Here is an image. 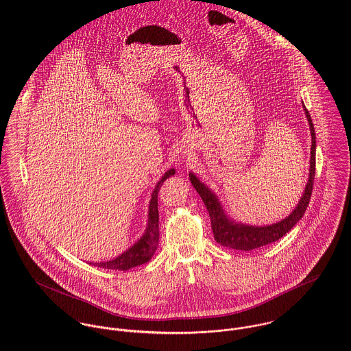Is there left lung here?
Masks as SVG:
<instances>
[{
    "instance_id": "left-lung-1",
    "label": "left lung",
    "mask_w": 351,
    "mask_h": 351,
    "mask_svg": "<svg viewBox=\"0 0 351 351\" xmlns=\"http://www.w3.org/2000/svg\"><path fill=\"white\" fill-rule=\"evenodd\" d=\"M304 112L306 116V120L309 123L311 136H312V146H311V160H309V178L305 185V191L301 196L300 201L296 206V209L285 219H282L278 223H274L271 226H263V227H255V226H247L242 223H237L228 216H226L223 206L220 205V201L215 196V193L205 186L200 180L193 174L189 173V178L197 193L200 195L201 199L204 201L212 224V231L215 241L224 246L234 250L250 251L258 249L261 246H266L269 243H273L278 239H281L287 232H289L298 221L305 213V209L311 200L312 188H313V180H315V165H316V136H315V128L312 124V119L306 108L304 106Z\"/></svg>"
}]
</instances>
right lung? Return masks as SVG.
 Wrapping results in <instances>:
<instances>
[{"label": "right lung", "instance_id": "right-lung-1", "mask_svg": "<svg viewBox=\"0 0 351 351\" xmlns=\"http://www.w3.org/2000/svg\"><path fill=\"white\" fill-rule=\"evenodd\" d=\"M174 174H176L174 169L167 170L163 174V177L159 180V182L156 184V186H155V189L151 195L150 206H149V223H147V228H146L145 235L131 249L124 251L117 258H114L112 261H106V262L90 263V265L99 266L102 269H109V270H128L131 267L143 265V263L150 261L151 256L154 255V252L156 250L158 242H159L158 192H159L163 181H166L169 177H171Z\"/></svg>", "mask_w": 351, "mask_h": 351}]
</instances>
